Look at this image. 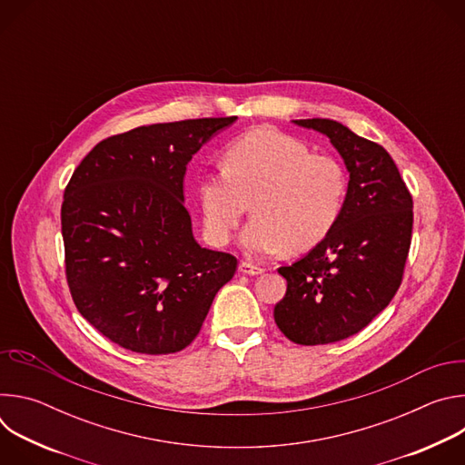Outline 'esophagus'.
<instances>
[{
    "instance_id": "obj_1",
    "label": "esophagus",
    "mask_w": 465,
    "mask_h": 465,
    "mask_svg": "<svg viewBox=\"0 0 465 465\" xmlns=\"http://www.w3.org/2000/svg\"><path fill=\"white\" fill-rule=\"evenodd\" d=\"M239 272L246 274V276H259V274L264 272V269L259 267V264H253V262H248V261H241L239 262Z\"/></svg>"
}]
</instances>
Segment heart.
<instances>
[{"mask_svg":"<svg viewBox=\"0 0 465 465\" xmlns=\"http://www.w3.org/2000/svg\"><path fill=\"white\" fill-rule=\"evenodd\" d=\"M223 169L204 171L194 187L212 246L232 241L250 204L253 219L241 233V246L253 255L282 248L307 252L341 219L348 193L344 167L283 132H246L226 147Z\"/></svg>","mask_w":465,"mask_h":465,"instance_id":"obj_1","label":"heart"}]
</instances>
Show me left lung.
Wrapping results in <instances>:
<instances>
[{
  "mask_svg": "<svg viewBox=\"0 0 465 465\" xmlns=\"http://www.w3.org/2000/svg\"><path fill=\"white\" fill-rule=\"evenodd\" d=\"M327 136L350 173L339 223L309 253L282 267L287 292L274 307L282 333L302 346L364 329L401 285L412 239V196L391 156L333 119H294Z\"/></svg>",
  "mask_w": 465,
  "mask_h": 465,
  "instance_id": "1",
  "label": "left lung"
}]
</instances>
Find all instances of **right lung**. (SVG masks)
Listing matches in <instances>:
<instances>
[{"mask_svg": "<svg viewBox=\"0 0 465 465\" xmlns=\"http://www.w3.org/2000/svg\"><path fill=\"white\" fill-rule=\"evenodd\" d=\"M235 119L156 123L106 138L64 191L60 221L74 302L124 350L167 355L189 346L235 274L233 255L194 241L183 206L187 163Z\"/></svg>", "mask_w": 465, "mask_h": 465, "instance_id": "add662e5", "label": "right lung"}]
</instances>
